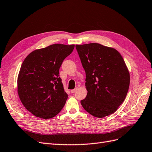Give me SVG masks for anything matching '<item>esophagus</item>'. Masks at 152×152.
<instances>
[{
    "instance_id": "esophagus-1",
    "label": "esophagus",
    "mask_w": 152,
    "mask_h": 152,
    "mask_svg": "<svg viewBox=\"0 0 152 152\" xmlns=\"http://www.w3.org/2000/svg\"><path fill=\"white\" fill-rule=\"evenodd\" d=\"M77 90H78V88H77V87H76V88H75V89L71 90V92L72 93V94H73V93H75Z\"/></svg>"
}]
</instances>
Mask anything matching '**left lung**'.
Instances as JSON below:
<instances>
[{
	"instance_id": "1",
	"label": "left lung",
	"mask_w": 152,
	"mask_h": 152,
	"mask_svg": "<svg viewBox=\"0 0 152 152\" xmlns=\"http://www.w3.org/2000/svg\"><path fill=\"white\" fill-rule=\"evenodd\" d=\"M76 48L86 72L88 94L81 105L96 117L112 114L129 90L130 76L123 58L114 48L99 43L76 45Z\"/></svg>"
}]
</instances>
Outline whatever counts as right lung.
<instances>
[{
	"instance_id": "1",
	"label": "right lung",
	"mask_w": 152,
	"mask_h": 152,
	"mask_svg": "<svg viewBox=\"0 0 152 152\" xmlns=\"http://www.w3.org/2000/svg\"><path fill=\"white\" fill-rule=\"evenodd\" d=\"M75 45L53 44L31 52L23 61L18 77V91L23 105L44 119L57 115L64 106V91L59 69Z\"/></svg>"
}]
</instances>
